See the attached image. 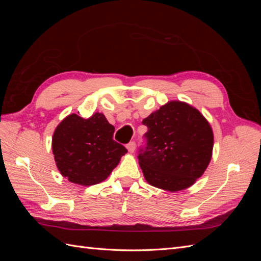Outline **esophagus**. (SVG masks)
Instances as JSON below:
<instances>
[{
  "instance_id": "34e87169",
  "label": "esophagus",
  "mask_w": 261,
  "mask_h": 261,
  "mask_svg": "<svg viewBox=\"0 0 261 261\" xmlns=\"http://www.w3.org/2000/svg\"><path fill=\"white\" fill-rule=\"evenodd\" d=\"M126 148H127L129 152H134V151H135V149H136V143H135V141H130V143H128L127 146H126Z\"/></svg>"
}]
</instances>
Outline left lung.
I'll use <instances>...</instances> for the list:
<instances>
[{
    "instance_id": "left-lung-1",
    "label": "left lung",
    "mask_w": 261,
    "mask_h": 261,
    "mask_svg": "<svg viewBox=\"0 0 261 261\" xmlns=\"http://www.w3.org/2000/svg\"><path fill=\"white\" fill-rule=\"evenodd\" d=\"M148 127L139 165L154 187L177 192L192 186L211 160L213 133L198 110L171 101L144 118Z\"/></svg>"
}]
</instances>
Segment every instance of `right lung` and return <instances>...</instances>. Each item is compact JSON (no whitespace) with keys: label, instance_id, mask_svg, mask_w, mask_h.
I'll return each instance as SVG.
<instances>
[{"label":"right lung","instance_id":"add662e5","mask_svg":"<svg viewBox=\"0 0 261 261\" xmlns=\"http://www.w3.org/2000/svg\"><path fill=\"white\" fill-rule=\"evenodd\" d=\"M114 126L102 113L70 114L55 129L52 151L61 174L84 186L105 180L127 152L113 139Z\"/></svg>","mask_w":261,"mask_h":261}]
</instances>
